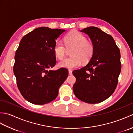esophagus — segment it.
I'll use <instances>...</instances> for the list:
<instances>
[{
  "label": "esophagus",
  "mask_w": 133,
  "mask_h": 133,
  "mask_svg": "<svg viewBox=\"0 0 133 133\" xmlns=\"http://www.w3.org/2000/svg\"><path fill=\"white\" fill-rule=\"evenodd\" d=\"M72 70H71V69H69V74H72Z\"/></svg>",
  "instance_id": "esophagus-1"
}]
</instances>
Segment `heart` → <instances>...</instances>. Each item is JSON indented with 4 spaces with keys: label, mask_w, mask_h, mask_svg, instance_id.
I'll return each mask as SVG.
<instances>
[{
    "label": "heart",
    "mask_w": 133,
    "mask_h": 133,
    "mask_svg": "<svg viewBox=\"0 0 133 133\" xmlns=\"http://www.w3.org/2000/svg\"><path fill=\"white\" fill-rule=\"evenodd\" d=\"M64 44L56 41L54 46L53 51L56 57L59 60L64 59L67 49L71 50V56L64 59L59 63L62 67L72 69L81 64L82 61L88 62L91 58L94 51V44L86 39V36L77 30H72L64 36Z\"/></svg>",
    "instance_id": "heart-1"
}]
</instances>
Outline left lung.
<instances>
[{"label":"left lung","instance_id":"8db88e82","mask_svg":"<svg viewBox=\"0 0 133 133\" xmlns=\"http://www.w3.org/2000/svg\"><path fill=\"white\" fill-rule=\"evenodd\" d=\"M88 34L94 51L86 66L72 71L76 78L75 95L86 103L102 102L111 96L117 86L121 70L120 50L112 36L99 28L81 30Z\"/></svg>","mask_w":133,"mask_h":133}]
</instances>
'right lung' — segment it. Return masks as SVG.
Instances as JSON below:
<instances>
[{"mask_svg":"<svg viewBox=\"0 0 133 133\" xmlns=\"http://www.w3.org/2000/svg\"><path fill=\"white\" fill-rule=\"evenodd\" d=\"M64 30L41 27L24 35L16 51L14 73L22 95L29 102L44 104L57 97L68 77L67 69L50 70L56 63L53 48Z\"/></svg>","mask_w":133,"mask_h":133,"instance_id":"right-lung-1","label":"right lung"}]
</instances>
